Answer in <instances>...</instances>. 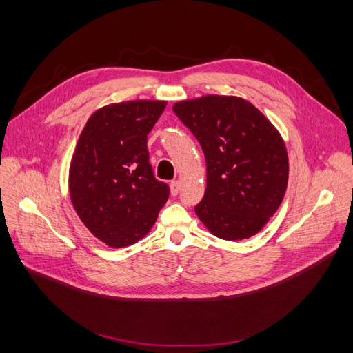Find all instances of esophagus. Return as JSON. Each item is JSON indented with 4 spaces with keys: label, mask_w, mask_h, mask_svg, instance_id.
<instances>
[{
    "label": "esophagus",
    "mask_w": 353,
    "mask_h": 353,
    "mask_svg": "<svg viewBox=\"0 0 353 353\" xmlns=\"http://www.w3.org/2000/svg\"><path fill=\"white\" fill-rule=\"evenodd\" d=\"M179 190H181V183H179V181H172V183H170V194L178 196Z\"/></svg>",
    "instance_id": "34e87169"
}]
</instances>
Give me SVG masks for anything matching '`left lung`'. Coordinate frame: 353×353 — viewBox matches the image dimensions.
Returning <instances> with one entry per match:
<instances>
[{
	"label": "left lung",
	"mask_w": 353,
	"mask_h": 353,
	"mask_svg": "<svg viewBox=\"0 0 353 353\" xmlns=\"http://www.w3.org/2000/svg\"><path fill=\"white\" fill-rule=\"evenodd\" d=\"M206 159V191L194 208L205 227L222 240L259 232L280 208L288 157L280 132L244 99L205 95L174 104Z\"/></svg>",
	"instance_id": "left-lung-1"
}]
</instances>
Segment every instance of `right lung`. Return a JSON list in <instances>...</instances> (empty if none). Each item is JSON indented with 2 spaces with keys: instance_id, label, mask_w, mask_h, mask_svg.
<instances>
[{
  "instance_id": "1",
  "label": "right lung",
  "mask_w": 353,
  "mask_h": 353,
  "mask_svg": "<svg viewBox=\"0 0 353 353\" xmlns=\"http://www.w3.org/2000/svg\"><path fill=\"white\" fill-rule=\"evenodd\" d=\"M166 101L135 100L104 105L82 130L69 170V191L78 216L110 248L141 240L169 197L153 175L147 135Z\"/></svg>"
}]
</instances>
